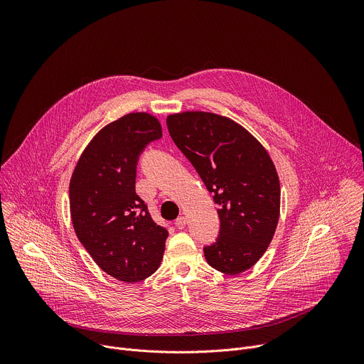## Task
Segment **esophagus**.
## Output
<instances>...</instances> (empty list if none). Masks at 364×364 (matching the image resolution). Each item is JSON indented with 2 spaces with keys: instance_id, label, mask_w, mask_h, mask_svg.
Returning <instances> with one entry per match:
<instances>
[{
  "instance_id": "34e87169",
  "label": "esophagus",
  "mask_w": 364,
  "mask_h": 364,
  "mask_svg": "<svg viewBox=\"0 0 364 364\" xmlns=\"http://www.w3.org/2000/svg\"><path fill=\"white\" fill-rule=\"evenodd\" d=\"M174 225H176L177 229H184L186 225H187V218H186V216H180V218L176 220Z\"/></svg>"
}]
</instances>
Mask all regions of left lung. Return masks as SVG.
I'll list each match as a JSON object with an SVG mask.
<instances>
[{"label":"left lung","instance_id":"8db88e82","mask_svg":"<svg viewBox=\"0 0 364 364\" xmlns=\"http://www.w3.org/2000/svg\"><path fill=\"white\" fill-rule=\"evenodd\" d=\"M167 127L219 205L220 236L204 247L207 264L228 275L250 269L279 220V177L268 151L242 125L213 112L171 114Z\"/></svg>","mask_w":364,"mask_h":364}]
</instances>
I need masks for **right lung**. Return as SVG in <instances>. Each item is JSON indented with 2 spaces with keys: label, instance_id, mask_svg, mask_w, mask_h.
Here are the masks:
<instances>
[{
  "label": "right lung",
  "instance_id": "right-lung-1",
  "mask_svg": "<svg viewBox=\"0 0 364 364\" xmlns=\"http://www.w3.org/2000/svg\"><path fill=\"white\" fill-rule=\"evenodd\" d=\"M161 135L154 115L127 114L90 139L70 178L76 236L103 272L127 284L151 277L166 250L168 232L152 220L135 193L138 155Z\"/></svg>",
  "mask_w": 364,
  "mask_h": 364
}]
</instances>
